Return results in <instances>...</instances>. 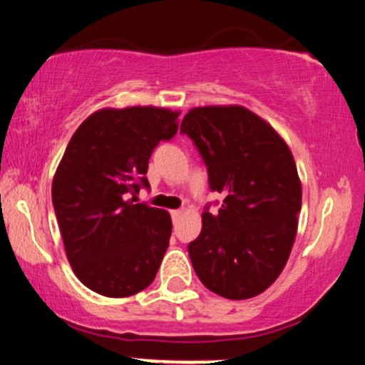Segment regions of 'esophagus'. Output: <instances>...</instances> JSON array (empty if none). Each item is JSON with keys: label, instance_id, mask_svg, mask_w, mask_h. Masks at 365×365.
Instances as JSON below:
<instances>
[{"label": "esophagus", "instance_id": "34e87169", "mask_svg": "<svg viewBox=\"0 0 365 365\" xmlns=\"http://www.w3.org/2000/svg\"><path fill=\"white\" fill-rule=\"evenodd\" d=\"M180 217H182V210H173V212H172V220H173V222H177V220L180 218Z\"/></svg>", "mask_w": 365, "mask_h": 365}]
</instances>
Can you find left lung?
Wrapping results in <instances>:
<instances>
[{
    "mask_svg": "<svg viewBox=\"0 0 365 365\" xmlns=\"http://www.w3.org/2000/svg\"><path fill=\"white\" fill-rule=\"evenodd\" d=\"M208 172L223 195L217 213H202L188 256L200 281L228 299L258 296L281 274L296 238L301 182L289 147L273 127L240 106L198 107L183 117Z\"/></svg>",
    "mask_w": 365,
    "mask_h": 365,
    "instance_id": "1",
    "label": "left lung"
}]
</instances>
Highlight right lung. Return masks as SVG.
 Returning a JSON list of instances; mask_svg holds the SVG:
<instances>
[{
    "label": "right lung",
    "instance_id": "1",
    "mask_svg": "<svg viewBox=\"0 0 365 365\" xmlns=\"http://www.w3.org/2000/svg\"><path fill=\"white\" fill-rule=\"evenodd\" d=\"M178 115L157 107L102 109L68 143L53 180L54 213L74 274L97 294H137L160 268L170 215L133 202L150 188L148 160L175 137Z\"/></svg>",
    "mask_w": 365,
    "mask_h": 365
}]
</instances>
